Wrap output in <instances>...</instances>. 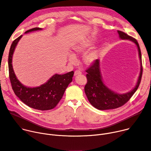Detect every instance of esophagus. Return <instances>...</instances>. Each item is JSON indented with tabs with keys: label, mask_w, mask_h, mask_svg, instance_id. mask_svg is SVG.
<instances>
[{
	"label": "esophagus",
	"mask_w": 151,
	"mask_h": 151,
	"mask_svg": "<svg viewBox=\"0 0 151 151\" xmlns=\"http://www.w3.org/2000/svg\"><path fill=\"white\" fill-rule=\"evenodd\" d=\"M81 74V72L79 71V70H76V71L74 73V76H78V75H80Z\"/></svg>",
	"instance_id": "esophagus-1"
}]
</instances>
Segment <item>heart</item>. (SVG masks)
I'll return each instance as SVG.
<instances>
[{
	"label": "heart",
	"mask_w": 151,
	"mask_h": 151,
	"mask_svg": "<svg viewBox=\"0 0 151 151\" xmlns=\"http://www.w3.org/2000/svg\"><path fill=\"white\" fill-rule=\"evenodd\" d=\"M95 41L93 38H89L85 41L76 44L73 47V50L75 53L78 54L85 52L88 49L92 48L94 45ZM98 58V52L96 50H93L87 53L84 56V62L86 65H92L96 60ZM68 59L71 63L76 61V57L74 55L70 53L68 55Z\"/></svg>",
	"instance_id": "heart-1"
}]
</instances>
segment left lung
<instances>
[{
  "mask_svg": "<svg viewBox=\"0 0 151 151\" xmlns=\"http://www.w3.org/2000/svg\"><path fill=\"white\" fill-rule=\"evenodd\" d=\"M119 39L129 40L134 42L138 49L140 61V72L135 86L130 91L125 93H118L109 88L104 83L100 70L99 60L96 59L87 70V83L84 87L85 93L90 103L98 110H108L119 107L126 103L137 91L142 76V54L137 40L125 33L117 31Z\"/></svg>",
  "mask_w": 151,
  "mask_h": 151,
  "instance_id": "left-lung-1",
  "label": "left lung"
}]
</instances>
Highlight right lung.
<instances>
[{
  "label": "right lung",
  "instance_id": "obj_1",
  "mask_svg": "<svg viewBox=\"0 0 151 151\" xmlns=\"http://www.w3.org/2000/svg\"><path fill=\"white\" fill-rule=\"evenodd\" d=\"M41 28H33L27 30L25 33L42 30ZM22 35L13 42L8 56L9 76L15 95L29 107L40 110H48L56 106L63 98L68 84L72 81L73 71L64 75L55 74L48 81L38 87H29L23 85L17 79L13 68L12 59L15 48Z\"/></svg>",
  "mask_w": 151,
  "mask_h": 151
}]
</instances>
